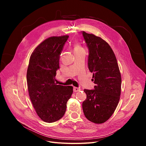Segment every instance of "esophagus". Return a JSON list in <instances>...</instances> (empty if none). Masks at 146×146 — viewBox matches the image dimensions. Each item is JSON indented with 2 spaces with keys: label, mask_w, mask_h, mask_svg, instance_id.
<instances>
[{
  "label": "esophagus",
  "mask_w": 146,
  "mask_h": 146,
  "mask_svg": "<svg viewBox=\"0 0 146 146\" xmlns=\"http://www.w3.org/2000/svg\"><path fill=\"white\" fill-rule=\"evenodd\" d=\"M80 90V89L79 88H76V87L73 88V91L74 92H79Z\"/></svg>",
  "instance_id": "obj_1"
}]
</instances>
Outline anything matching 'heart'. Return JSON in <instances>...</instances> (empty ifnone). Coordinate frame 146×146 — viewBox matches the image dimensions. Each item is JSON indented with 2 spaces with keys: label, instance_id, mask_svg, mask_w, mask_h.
<instances>
[{
  "label": "heart",
  "instance_id": "heart-1",
  "mask_svg": "<svg viewBox=\"0 0 146 146\" xmlns=\"http://www.w3.org/2000/svg\"><path fill=\"white\" fill-rule=\"evenodd\" d=\"M83 50V49L80 47V45H79L78 44H76L75 45V47H74V51H79V50Z\"/></svg>",
  "mask_w": 146,
  "mask_h": 146
}]
</instances>
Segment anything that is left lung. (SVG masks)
<instances>
[{
    "label": "left lung",
    "mask_w": 146,
    "mask_h": 146,
    "mask_svg": "<svg viewBox=\"0 0 146 146\" xmlns=\"http://www.w3.org/2000/svg\"><path fill=\"white\" fill-rule=\"evenodd\" d=\"M89 50L88 64L93 73L94 89H84L86 99L82 104L86 118L96 124L108 120L119 101L121 76L113 51L105 41L94 34L82 31Z\"/></svg>",
    "instance_id": "obj_1"
}]
</instances>
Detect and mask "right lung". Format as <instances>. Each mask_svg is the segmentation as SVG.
Returning <instances> with one entry per match:
<instances>
[{"label": "right lung", "instance_id": "add662e5", "mask_svg": "<svg viewBox=\"0 0 146 146\" xmlns=\"http://www.w3.org/2000/svg\"><path fill=\"white\" fill-rule=\"evenodd\" d=\"M68 35L51 36L38 45L31 55L27 82L31 101L38 115L54 122L64 115L67 102L73 94L72 86L56 85V71Z\"/></svg>", "mask_w": 146, "mask_h": 146}]
</instances>
